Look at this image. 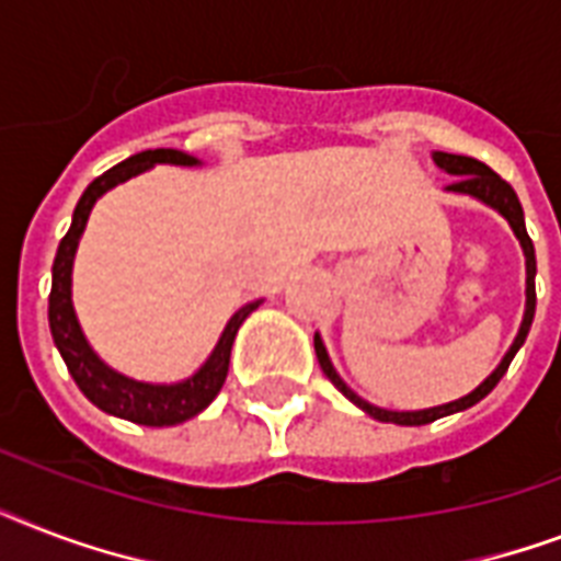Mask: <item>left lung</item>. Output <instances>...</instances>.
Returning a JSON list of instances; mask_svg holds the SVG:
<instances>
[{
    "label": "left lung",
    "instance_id": "obj_1",
    "mask_svg": "<svg viewBox=\"0 0 561 561\" xmlns=\"http://www.w3.org/2000/svg\"><path fill=\"white\" fill-rule=\"evenodd\" d=\"M434 162L445 174H454V183L451 186H445L448 192H457V194H469L474 201L486 203L497 215H504L506 224L513 227L515 238L522 241V250H524V259H527V308H524V320H522V329L515 334L513 346L510 352L504 355V360L497 364L495 373L489 375L486 381L480 383L478 390H471L469 396H462L457 401H448V404H439V408H427V410H387V408H375L369 401H364L358 392H352L346 387L337 369L332 367V360H329V352L323 346V337L314 334V352H317V360H320V369L325 373V378L337 387V390L352 401V404H358L364 413H369L373 419L378 422H392V425H427V422H434V419H443V416H451V413H460V410L471 408V404H478L480 399H486L489 392L495 390V383L504 378V373L510 369L513 364L515 352L522 350L524 341H527V332H530L533 325V314H536V250H533V241L527 236V227H524V209L522 203H518V194L513 192V186L501 180L495 171L489 169L486 162L480 160H471V157H460V153H443L436 151L434 153Z\"/></svg>",
    "mask_w": 561,
    "mask_h": 561
}]
</instances>
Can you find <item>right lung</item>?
<instances>
[{"label":"right lung","mask_w":561,"mask_h":561,"mask_svg":"<svg viewBox=\"0 0 561 561\" xmlns=\"http://www.w3.org/2000/svg\"><path fill=\"white\" fill-rule=\"evenodd\" d=\"M169 162V165H201V160H194L188 153L174 151V148H157V151H142L134 153L130 160L118 162L110 171H104L101 178H95L81 194V201L75 206L72 227L64 236L60 247H57L55 264H51V294H48V329L55 337L57 352L64 355L69 375L75 383L81 387L87 399L101 408L110 416L127 419L136 425L148 427H169L180 425L186 419L197 416L201 410L211 404V399L218 396L224 381H227L229 369V352H232V341H236L238 329L244 323L247 317L253 314L255 308L262 306V299L247 302L244 308H238L236 314L229 317L227 329L220 332L215 350L206 358L201 369L178 383H148L127 378V375L110 369L104 360L92 352L81 332V323L75 317L72 306V264H75V250L81 241L90 211L95 206L101 194L110 192L118 183L142 174V171Z\"/></svg>","instance_id":"right-lung-1"}]
</instances>
